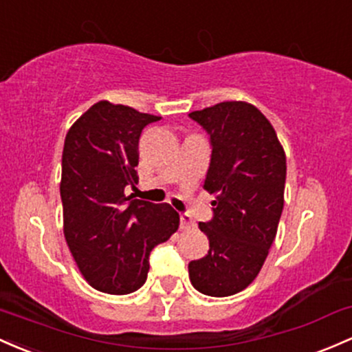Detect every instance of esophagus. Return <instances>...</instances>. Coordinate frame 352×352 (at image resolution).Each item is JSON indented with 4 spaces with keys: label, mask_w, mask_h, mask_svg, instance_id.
<instances>
[{
    "label": "esophagus",
    "mask_w": 352,
    "mask_h": 352,
    "mask_svg": "<svg viewBox=\"0 0 352 352\" xmlns=\"http://www.w3.org/2000/svg\"><path fill=\"white\" fill-rule=\"evenodd\" d=\"M180 229L184 230L195 229V222L190 219V215L188 214H180Z\"/></svg>",
    "instance_id": "1"
}]
</instances>
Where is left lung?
Here are the masks:
<instances>
[{
  "label": "left lung",
  "mask_w": 352,
  "mask_h": 352,
  "mask_svg": "<svg viewBox=\"0 0 352 352\" xmlns=\"http://www.w3.org/2000/svg\"><path fill=\"white\" fill-rule=\"evenodd\" d=\"M210 137L204 188L215 197L214 217L199 227L208 252L188 264L199 292L237 294L261 272L284 207L285 153L276 130L247 102H222L188 113Z\"/></svg>",
  "instance_id": "left-lung-1"
}]
</instances>
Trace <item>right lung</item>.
<instances>
[{
  "instance_id": "add662e5",
  "label": "right lung",
  "mask_w": 352,
  "mask_h": 352,
  "mask_svg": "<svg viewBox=\"0 0 352 352\" xmlns=\"http://www.w3.org/2000/svg\"><path fill=\"white\" fill-rule=\"evenodd\" d=\"M160 117L102 100L68 130L61 157L63 234L91 287L123 296L145 284L152 249L177 232L168 204L125 195L138 182V138Z\"/></svg>"
}]
</instances>
